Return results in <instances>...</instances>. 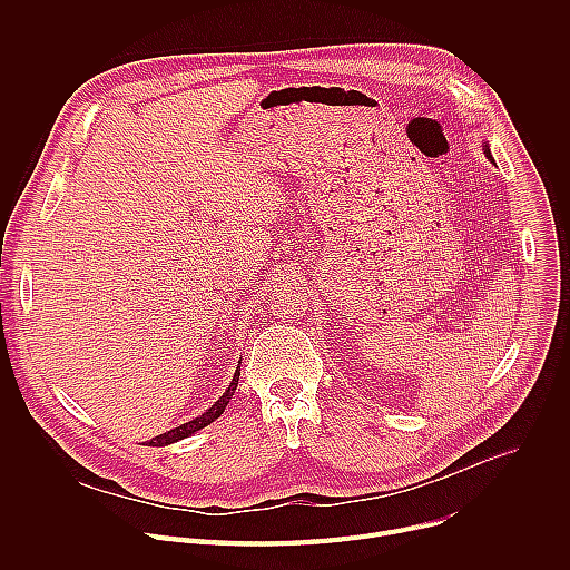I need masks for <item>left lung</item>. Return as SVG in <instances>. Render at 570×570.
Listing matches in <instances>:
<instances>
[{
	"label": "left lung",
	"instance_id": "obj_1",
	"mask_svg": "<svg viewBox=\"0 0 570 570\" xmlns=\"http://www.w3.org/2000/svg\"><path fill=\"white\" fill-rule=\"evenodd\" d=\"M484 155H487V157H490V159H492V153H490V146H487V144H484Z\"/></svg>",
	"mask_w": 570,
	"mask_h": 570
}]
</instances>
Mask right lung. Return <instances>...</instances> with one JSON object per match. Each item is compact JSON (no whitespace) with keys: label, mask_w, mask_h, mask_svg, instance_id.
Here are the masks:
<instances>
[{"label":"right lung","mask_w":570,"mask_h":570,"mask_svg":"<svg viewBox=\"0 0 570 570\" xmlns=\"http://www.w3.org/2000/svg\"><path fill=\"white\" fill-rule=\"evenodd\" d=\"M238 374H240V365L236 367V372H234V376H232L229 387L223 392V396L212 405V409H209L207 413H203L200 417H196V420H191V422H187V424H183V426H178V429H171L169 433H161V435L153 438L148 444H150V446H167V444H174V442L185 440V438L194 435L196 431L205 429V426H207V424H212L214 420H218V417L223 415V411H225V405L229 403V399H232V394H234L236 385H238Z\"/></svg>","instance_id":"1"}]
</instances>
